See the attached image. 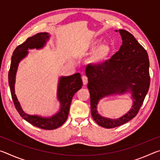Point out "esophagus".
I'll return each instance as SVG.
<instances>
[{
    "instance_id": "34e87169",
    "label": "esophagus",
    "mask_w": 160,
    "mask_h": 160,
    "mask_svg": "<svg viewBox=\"0 0 160 160\" xmlns=\"http://www.w3.org/2000/svg\"><path fill=\"white\" fill-rule=\"evenodd\" d=\"M82 82H83L84 85H85L88 84V78H87V76H85V75H83V76L82 77Z\"/></svg>"
}]
</instances>
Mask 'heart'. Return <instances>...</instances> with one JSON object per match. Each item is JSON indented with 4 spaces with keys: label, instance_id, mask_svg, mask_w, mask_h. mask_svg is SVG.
Wrapping results in <instances>:
<instances>
[{
    "label": "heart",
    "instance_id": "heart-1",
    "mask_svg": "<svg viewBox=\"0 0 160 160\" xmlns=\"http://www.w3.org/2000/svg\"><path fill=\"white\" fill-rule=\"evenodd\" d=\"M97 44H98V41L94 40L89 44L88 49L90 51L93 50ZM112 50V46L110 44L104 43V44H100L93 51L90 58H89V62L92 64L95 65V66H99V65L104 63L110 57Z\"/></svg>",
    "mask_w": 160,
    "mask_h": 160
}]
</instances>
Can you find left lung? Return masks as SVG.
Instances as JSON below:
<instances>
[{
  "label": "left lung",
  "instance_id": "1",
  "mask_svg": "<svg viewBox=\"0 0 160 160\" xmlns=\"http://www.w3.org/2000/svg\"><path fill=\"white\" fill-rule=\"evenodd\" d=\"M118 32L123 42L117 52L104 63L89 66L85 70L88 78L92 116L98 125L106 128L123 125L137 115L150 83L147 51L130 32L124 29H118ZM128 91L132 93L134 103L125 115L112 119L98 114L96 109L100 99Z\"/></svg>",
  "mask_w": 160,
  "mask_h": 160
}]
</instances>
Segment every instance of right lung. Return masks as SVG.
Returning a JSON list of instances; mask_svg holds the SVG:
<instances>
[{
    "label": "right lung",
    "mask_w": 160,
    "mask_h": 160,
    "mask_svg": "<svg viewBox=\"0 0 160 160\" xmlns=\"http://www.w3.org/2000/svg\"><path fill=\"white\" fill-rule=\"evenodd\" d=\"M50 35L47 32H40L29 37L25 42L19 45L12 53L11 63L8 72V82L12 101L16 109L25 121L32 125L45 130H53L58 128L66 122L68 116L70 106L72 97L82 88V81L80 73H75L70 76H62L59 78L57 98L60 102V110L51 117H42L37 115H29L22 109L20 102L16 97L15 83L16 72L19 63L26 57L29 49H40L44 47L49 39Z\"/></svg>",
    "instance_id": "obj_1"
}]
</instances>
